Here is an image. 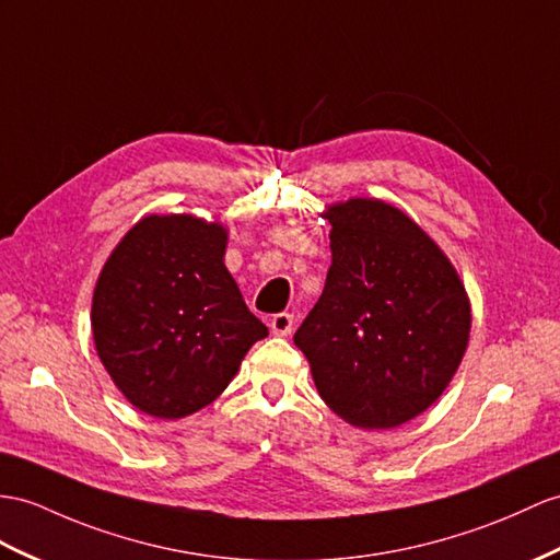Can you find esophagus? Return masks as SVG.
Listing matches in <instances>:
<instances>
[{"mask_svg": "<svg viewBox=\"0 0 560 560\" xmlns=\"http://www.w3.org/2000/svg\"><path fill=\"white\" fill-rule=\"evenodd\" d=\"M292 325H294V318L290 316V313H278V316L270 318V330H272V335L288 337V335L292 332Z\"/></svg>", "mask_w": 560, "mask_h": 560, "instance_id": "34e87169", "label": "esophagus"}]
</instances>
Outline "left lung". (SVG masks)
<instances>
[{"label": "left lung", "mask_w": 560, "mask_h": 560, "mask_svg": "<svg viewBox=\"0 0 560 560\" xmlns=\"http://www.w3.org/2000/svg\"><path fill=\"white\" fill-rule=\"evenodd\" d=\"M332 266L294 335L320 399L361 430H392L442 397L470 339L458 270L401 209L373 197L335 201Z\"/></svg>", "instance_id": "1"}]
</instances>
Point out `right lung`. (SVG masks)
<instances>
[{
    "instance_id": "obj_1",
    "label": "right lung",
    "mask_w": 560,
    "mask_h": 560,
    "mask_svg": "<svg viewBox=\"0 0 560 560\" xmlns=\"http://www.w3.org/2000/svg\"><path fill=\"white\" fill-rule=\"evenodd\" d=\"M228 228L144 215L108 254L92 294L94 349L138 411L177 420L223 394L268 327L223 264Z\"/></svg>"
}]
</instances>
